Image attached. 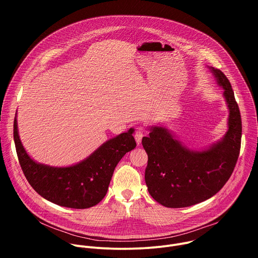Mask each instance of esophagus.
Returning a JSON list of instances; mask_svg holds the SVG:
<instances>
[{
	"label": "esophagus",
	"mask_w": 258,
	"mask_h": 258,
	"mask_svg": "<svg viewBox=\"0 0 258 258\" xmlns=\"http://www.w3.org/2000/svg\"><path fill=\"white\" fill-rule=\"evenodd\" d=\"M143 132H144V128L142 126L137 127V131L135 133V140L137 142V145H141L142 138H143Z\"/></svg>",
	"instance_id": "34e87169"
}]
</instances>
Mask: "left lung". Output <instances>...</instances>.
Wrapping results in <instances>:
<instances>
[{
  "instance_id": "1",
  "label": "left lung",
  "mask_w": 258,
  "mask_h": 258,
  "mask_svg": "<svg viewBox=\"0 0 258 258\" xmlns=\"http://www.w3.org/2000/svg\"><path fill=\"white\" fill-rule=\"evenodd\" d=\"M224 89L229 109L228 132L204 150H190L163 126H151L142 145L148 154L145 180L155 201L169 208L188 207L215 195L230 178L237 163L242 136L239 106L224 73L209 67Z\"/></svg>"
}]
</instances>
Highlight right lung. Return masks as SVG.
Wrapping results in <instances>:
<instances>
[{"label": "right lung", "mask_w": 258, "mask_h": 258, "mask_svg": "<svg viewBox=\"0 0 258 258\" xmlns=\"http://www.w3.org/2000/svg\"><path fill=\"white\" fill-rule=\"evenodd\" d=\"M14 142L22 171L34 191L60 206L85 209L97 205L106 195L113 171L120 159L135 149L134 128L106 141L89 157L66 167L34 161L19 139L14 119Z\"/></svg>", "instance_id": "1"}]
</instances>
